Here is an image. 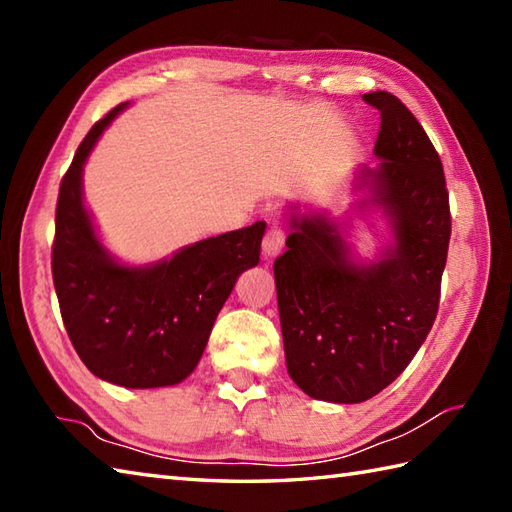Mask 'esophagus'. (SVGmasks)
<instances>
[{"mask_svg": "<svg viewBox=\"0 0 512 512\" xmlns=\"http://www.w3.org/2000/svg\"><path fill=\"white\" fill-rule=\"evenodd\" d=\"M284 242H286V233L284 228L277 226V224H270L268 231L264 235V242H262V253L266 259H273L277 257L281 250H284Z\"/></svg>", "mask_w": 512, "mask_h": 512, "instance_id": "34e87169", "label": "esophagus"}]
</instances>
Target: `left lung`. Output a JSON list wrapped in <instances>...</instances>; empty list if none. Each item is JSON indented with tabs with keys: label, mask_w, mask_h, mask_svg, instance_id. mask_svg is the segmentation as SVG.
Segmentation results:
<instances>
[{
	"label": "left lung",
	"mask_w": 512,
	"mask_h": 512,
	"mask_svg": "<svg viewBox=\"0 0 512 512\" xmlns=\"http://www.w3.org/2000/svg\"><path fill=\"white\" fill-rule=\"evenodd\" d=\"M363 99L380 112L374 156L354 189L358 213L380 211L389 239L374 259L347 242L350 220L288 204V250L275 262L288 374L310 398L354 405L405 372L436 321L451 237L438 151L389 92Z\"/></svg>",
	"instance_id": "8db88e82"
}]
</instances>
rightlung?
<instances>
[{
    "label": "right lung",
    "mask_w": 512,
    "mask_h": 512,
    "mask_svg": "<svg viewBox=\"0 0 512 512\" xmlns=\"http://www.w3.org/2000/svg\"><path fill=\"white\" fill-rule=\"evenodd\" d=\"M127 107H114L90 129L61 180L54 290L74 350L94 376L129 389L171 387L198 367L237 277L259 264L266 222L200 239L143 266L114 257L85 206L83 167Z\"/></svg>",
    "instance_id": "1"
}]
</instances>
